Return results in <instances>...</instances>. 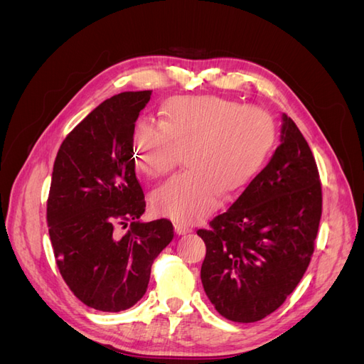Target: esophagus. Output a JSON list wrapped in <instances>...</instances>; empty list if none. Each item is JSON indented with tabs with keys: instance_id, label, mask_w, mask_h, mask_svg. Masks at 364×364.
<instances>
[{
	"instance_id": "34e87169",
	"label": "esophagus",
	"mask_w": 364,
	"mask_h": 364,
	"mask_svg": "<svg viewBox=\"0 0 364 364\" xmlns=\"http://www.w3.org/2000/svg\"><path fill=\"white\" fill-rule=\"evenodd\" d=\"M174 230H176V234H178V235H186V234L191 232V228L186 226V225H182V223H176Z\"/></svg>"
}]
</instances>
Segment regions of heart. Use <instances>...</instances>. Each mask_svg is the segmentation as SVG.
<instances>
[{
  "instance_id": "1",
  "label": "heart",
  "mask_w": 364,
  "mask_h": 364,
  "mask_svg": "<svg viewBox=\"0 0 364 364\" xmlns=\"http://www.w3.org/2000/svg\"><path fill=\"white\" fill-rule=\"evenodd\" d=\"M273 142L267 112L214 95L173 97L161 107L159 124L142 119L135 127V156L147 176L167 173L178 150L186 149L188 168L151 197L156 211L181 223L214 211L225 188H245L267 161Z\"/></svg>"
}]
</instances>
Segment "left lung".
I'll return each mask as SVG.
<instances>
[{
	"label": "left lung",
	"instance_id": "1",
	"mask_svg": "<svg viewBox=\"0 0 364 364\" xmlns=\"http://www.w3.org/2000/svg\"><path fill=\"white\" fill-rule=\"evenodd\" d=\"M322 215V186L310 146L282 114L281 144L226 213L199 229L200 278L228 321H261L284 304L310 264Z\"/></svg>",
	"mask_w": 364,
	"mask_h": 364
}]
</instances>
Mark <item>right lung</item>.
<instances>
[{"mask_svg":"<svg viewBox=\"0 0 364 364\" xmlns=\"http://www.w3.org/2000/svg\"><path fill=\"white\" fill-rule=\"evenodd\" d=\"M151 91L121 92L97 106L63 139L47 202L50 240L77 299L118 313L144 296L153 259L173 240L170 220L141 222L134 132ZM126 235L117 229L127 227Z\"/></svg>","mask_w":364,"mask_h":364,"instance_id":"1","label":"right lung"}]
</instances>
